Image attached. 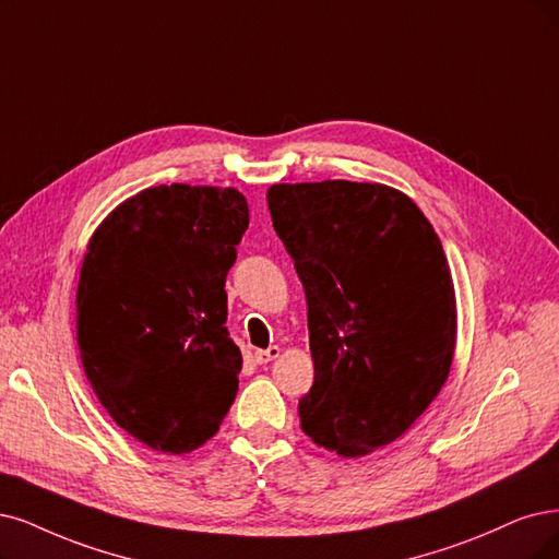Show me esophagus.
I'll return each instance as SVG.
<instances>
[{"label": "esophagus", "mask_w": 559, "mask_h": 559, "mask_svg": "<svg viewBox=\"0 0 559 559\" xmlns=\"http://www.w3.org/2000/svg\"><path fill=\"white\" fill-rule=\"evenodd\" d=\"M281 355V347L278 345H269L266 349H258L255 353V364H269V361H274L276 357Z\"/></svg>", "instance_id": "34e87169"}]
</instances>
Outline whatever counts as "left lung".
<instances>
[{
  "mask_svg": "<svg viewBox=\"0 0 559 559\" xmlns=\"http://www.w3.org/2000/svg\"><path fill=\"white\" fill-rule=\"evenodd\" d=\"M274 230L308 306L316 444L357 459L399 440L440 394L456 347V295L440 237L384 183H274Z\"/></svg>",
  "mask_w": 559,
  "mask_h": 559,
  "instance_id": "left-lung-1",
  "label": "left lung"
}]
</instances>
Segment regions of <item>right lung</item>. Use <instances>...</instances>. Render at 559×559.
Listing matches in <instances>:
<instances>
[{"label": "right lung", "mask_w": 559, "mask_h": 559, "mask_svg": "<svg viewBox=\"0 0 559 559\" xmlns=\"http://www.w3.org/2000/svg\"><path fill=\"white\" fill-rule=\"evenodd\" d=\"M248 227L237 189L170 183L108 214L78 281V349L119 428L163 453L216 436L239 389L225 276Z\"/></svg>", "instance_id": "add662e5"}]
</instances>
